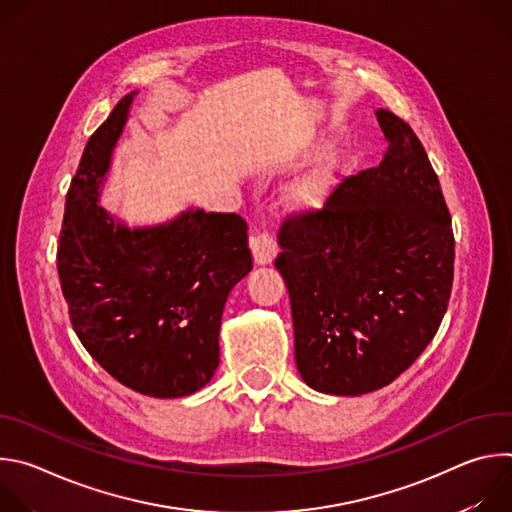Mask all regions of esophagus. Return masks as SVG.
<instances>
[{
	"mask_svg": "<svg viewBox=\"0 0 512 512\" xmlns=\"http://www.w3.org/2000/svg\"><path fill=\"white\" fill-rule=\"evenodd\" d=\"M251 251L255 257L257 265H267L275 259L277 255V243L275 237L267 231H257L255 235H251Z\"/></svg>",
	"mask_w": 512,
	"mask_h": 512,
	"instance_id": "obj_1",
	"label": "esophagus"
}]
</instances>
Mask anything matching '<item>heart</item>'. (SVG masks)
I'll return each instance as SVG.
<instances>
[{
    "instance_id": "1",
    "label": "heart",
    "mask_w": 512,
    "mask_h": 512,
    "mask_svg": "<svg viewBox=\"0 0 512 512\" xmlns=\"http://www.w3.org/2000/svg\"><path fill=\"white\" fill-rule=\"evenodd\" d=\"M336 170H338L336 152L324 150L322 154H318L312 160L310 168L304 172V176L294 186L291 200H294L296 206H302V208H312V206L322 204L330 192Z\"/></svg>"
}]
</instances>
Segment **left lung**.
<instances>
[{"label":"left lung","mask_w":512,"mask_h":512,"mask_svg":"<svg viewBox=\"0 0 512 512\" xmlns=\"http://www.w3.org/2000/svg\"><path fill=\"white\" fill-rule=\"evenodd\" d=\"M387 154L344 178L324 206L287 216L275 267L306 385L362 395L393 383L435 336L454 281L440 180L413 129L377 111Z\"/></svg>","instance_id":"obj_1"}]
</instances>
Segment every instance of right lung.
<instances>
[{
  "label": "right lung",
  "mask_w": 512,
  "mask_h": 512,
  "mask_svg": "<svg viewBox=\"0 0 512 512\" xmlns=\"http://www.w3.org/2000/svg\"><path fill=\"white\" fill-rule=\"evenodd\" d=\"M133 95L87 141L66 194L56 267L87 352L121 385L172 399L212 379L227 298L253 257L235 212L190 208L170 223L129 229L99 206Z\"/></svg>",
  "instance_id": "1"
}]
</instances>
